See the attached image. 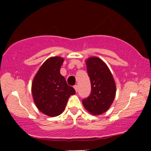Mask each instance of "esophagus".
Instances as JSON below:
<instances>
[{"instance_id":"obj_1","label":"esophagus","mask_w":151,"mask_h":151,"mask_svg":"<svg viewBox=\"0 0 151 151\" xmlns=\"http://www.w3.org/2000/svg\"><path fill=\"white\" fill-rule=\"evenodd\" d=\"M74 89H75V91H77V90H78V86H77V85H74Z\"/></svg>"}]
</instances>
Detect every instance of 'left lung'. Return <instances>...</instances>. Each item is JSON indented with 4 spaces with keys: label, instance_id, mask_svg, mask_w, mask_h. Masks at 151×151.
Here are the masks:
<instances>
[{
    "label": "left lung",
    "instance_id": "8db88e82",
    "mask_svg": "<svg viewBox=\"0 0 151 151\" xmlns=\"http://www.w3.org/2000/svg\"><path fill=\"white\" fill-rule=\"evenodd\" d=\"M87 74L91 82V93L83 99L82 104L88 111L99 115L108 110L116 95V84L106 65L98 58L86 60Z\"/></svg>",
    "mask_w": 151,
    "mask_h": 151
}]
</instances>
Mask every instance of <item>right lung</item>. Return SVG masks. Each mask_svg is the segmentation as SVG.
Listing matches in <instances>:
<instances>
[{
  "label": "right lung",
  "instance_id": "1",
  "mask_svg": "<svg viewBox=\"0 0 151 151\" xmlns=\"http://www.w3.org/2000/svg\"><path fill=\"white\" fill-rule=\"evenodd\" d=\"M64 60L54 57L46 60L38 70L32 84V93L37 109L49 116H57L65 110L68 99L75 93L60 74Z\"/></svg>",
  "mask_w": 151,
  "mask_h": 151
}]
</instances>
